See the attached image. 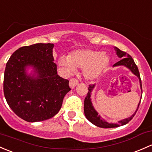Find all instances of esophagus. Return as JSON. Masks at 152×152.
<instances>
[{"instance_id":"1","label":"esophagus","mask_w":152,"mask_h":152,"mask_svg":"<svg viewBox=\"0 0 152 152\" xmlns=\"http://www.w3.org/2000/svg\"><path fill=\"white\" fill-rule=\"evenodd\" d=\"M79 84V81L76 79H71L69 81V86L71 89H73L77 84Z\"/></svg>"}]
</instances>
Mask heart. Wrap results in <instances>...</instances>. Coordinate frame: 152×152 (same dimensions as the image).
I'll return each instance as SVG.
<instances>
[{"mask_svg": "<svg viewBox=\"0 0 152 152\" xmlns=\"http://www.w3.org/2000/svg\"><path fill=\"white\" fill-rule=\"evenodd\" d=\"M109 61V56L105 52L92 49H78L72 52L69 56H60L57 63L65 74H73L76 68H83L84 77L93 80L105 71Z\"/></svg>", "mask_w": 152, "mask_h": 152, "instance_id": "b5f03b06", "label": "heart"}]
</instances>
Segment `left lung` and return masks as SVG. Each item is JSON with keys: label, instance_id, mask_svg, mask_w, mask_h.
Returning <instances> with one entry per match:
<instances>
[{"label": "left lung", "instance_id": "8db88e82", "mask_svg": "<svg viewBox=\"0 0 152 152\" xmlns=\"http://www.w3.org/2000/svg\"><path fill=\"white\" fill-rule=\"evenodd\" d=\"M115 51H116V53L118 57L119 58H122L119 62H117L116 63H115L113 67H117V66H121V65H123V66L126 67V68H128L130 71L133 73L134 75L137 76L139 79L140 82V89H141L142 92V85H141V80H140V73L139 71H138V68L137 67V65H135V62H134L133 59L132 58V57L128 54H127L126 52H123V51L120 50L119 49H118L117 47H114ZM95 84H90L89 85V91L88 93H87V95L86 96L85 99H84V114H85L86 118L90 122L92 123L93 124L96 125L97 127H102V128H113V127H119V126L124 125V124H127L131 119L133 118V116H135V113L137 112L138 109V107H139L140 100H141V97H140V100L139 103H138V107H137V109L135 111V112L134 113L132 116H130L128 118H126V119H122V120H120L118 122V123H108L106 121L104 120L103 119H102L101 116L98 114V113L97 112L96 110L94 108L93 105L92 103V100H91V94H92V90L95 88Z\"/></svg>", "mask_w": 152, "mask_h": 152}]
</instances>
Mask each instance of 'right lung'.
I'll use <instances>...</instances> for the list:
<instances>
[{"instance_id": "add662e5", "label": "right lung", "mask_w": 152, "mask_h": 152, "mask_svg": "<svg viewBox=\"0 0 152 152\" xmlns=\"http://www.w3.org/2000/svg\"><path fill=\"white\" fill-rule=\"evenodd\" d=\"M53 44H36L16 50L6 65L4 92L8 105L28 122L47 120L61 108L71 90L68 79L57 75ZM32 67L30 75L26 69Z\"/></svg>"}]
</instances>
